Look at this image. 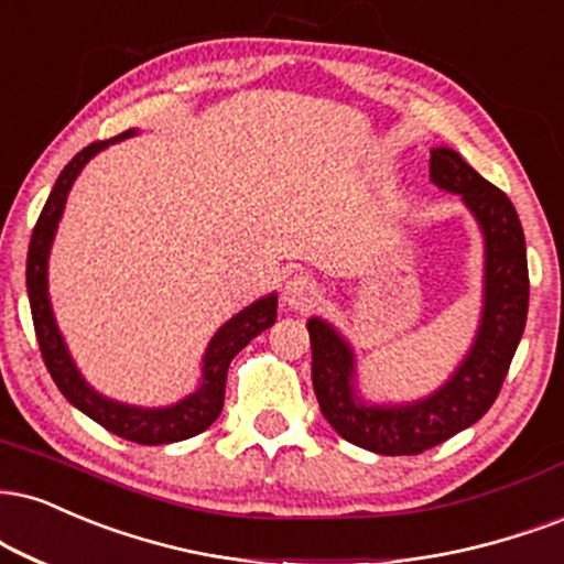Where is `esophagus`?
<instances>
[{"mask_svg":"<svg viewBox=\"0 0 564 564\" xmlns=\"http://www.w3.org/2000/svg\"><path fill=\"white\" fill-rule=\"evenodd\" d=\"M317 302V281L315 278L296 273L283 283V304L291 310H307Z\"/></svg>","mask_w":564,"mask_h":564,"instance_id":"obj_1","label":"esophagus"}]
</instances>
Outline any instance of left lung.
<instances>
[{"label": "left lung", "instance_id": "1", "mask_svg": "<svg viewBox=\"0 0 564 564\" xmlns=\"http://www.w3.org/2000/svg\"><path fill=\"white\" fill-rule=\"evenodd\" d=\"M431 181L459 194L484 236V307L476 338L454 372L415 402L376 404L357 389V355L323 317H310L312 386L325 420L349 444L399 457L470 429L499 397L528 315L525 236L512 202L449 147L431 149Z\"/></svg>", "mask_w": 564, "mask_h": 564}]
</instances>
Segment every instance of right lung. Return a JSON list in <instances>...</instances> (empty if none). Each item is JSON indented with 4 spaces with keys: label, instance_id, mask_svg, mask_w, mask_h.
I'll return each mask as SVG.
<instances>
[{
    "label": "right lung",
    "instance_id": "1",
    "mask_svg": "<svg viewBox=\"0 0 564 564\" xmlns=\"http://www.w3.org/2000/svg\"><path fill=\"white\" fill-rule=\"evenodd\" d=\"M139 131H131L115 135L110 141H94L65 165L59 173L57 183H54L50 199L39 215L36 228H33L31 247H29V264H25V286H29L31 300V315L33 328H36L39 347H42V357L46 370H50L52 381L63 391V397L73 406H78L84 415H88L101 429H107L115 436L135 441V444L158 446V444H173V441L192 438L196 433L207 431L215 423L223 410V399H226V376L228 365L239 351L268 330L275 323L278 315V296L268 294L236 312L228 323L217 328V334L209 338L205 357H202V378L196 391L188 397L178 399L175 404L167 406H135L107 399L105 393L91 389L84 376H80L78 365L73 362L70 351L63 334H59L57 321H54L52 302H50V252L54 234H57L59 220H63V209L70 194L73 183L86 167V162L97 158L101 149H107L115 141L131 139Z\"/></svg>",
    "mask_w": 564,
    "mask_h": 564
}]
</instances>
